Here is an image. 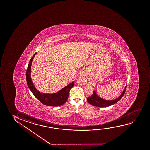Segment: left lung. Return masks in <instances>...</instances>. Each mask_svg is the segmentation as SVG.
Wrapping results in <instances>:
<instances>
[{"mask_svg":"<svg viewBox=\"0 0 150 150\" xmlns=\"http://www.w3.org/2000/svg\"><path fill=\"white\" fill-rule=\"evenodd\" d=\"M125 90H126V87L125 88L122 93L121 94V95L119 97H118L117 98L113 100H106L105 99H103V98L98 96L96 94L95 92L94 91V93H93V94L91 96L88 97L87 101L90 105L95 106V107H109V106H111L112 105L115 104L116 103H117L118 101L120 100L125 94Z\"/></svg>","mask_w":150,"mask_h":150,"instance_id":"obj_1","label":"left lung"}]
</instances>
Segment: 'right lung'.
<instances>
[{"instance_id":"obj_1","label":"right lung","mask_w":150,"mask_h":150,"mask_svg":"<svg viewBox=\"0 0 150 150\" xmlns=\"http://www.w3.org/2000/svg\"><path fill=\"white\" fill-rule=\"evenodd\" d=\"M36 53L31 58L26 72L27 84L34 96L43 105L47 106L57 107L64 104L68 100L70 91L74 86V81L65 86L59 92L54 94L40 93L34 86L31 78V64Z\"/></svg>"}]
</instances>
